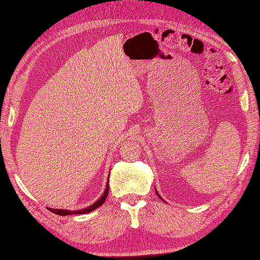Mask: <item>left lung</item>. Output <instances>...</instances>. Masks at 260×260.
I'll use <instances>...</instances> for the list:
<instances>
[{
    "label": "left lung",
    "instance_id": "8db88e82",
    "mask_svg": "<svg viewBox=\"0 0 260 260\" xmlns=\"http://www.w3.org/2000/svg\"><path fill=\"white\" fill-rule=\"evenodd\" d=\"M155 191H156V193H157V196H158V197H159V198H160V199H161V197H160V196H159V194H158V192H157V190H156V189H155ZM161 200H162V199H161ZM162 201H164V200H162Z\"/></svg>",
    "mask_w": 260,
    "mask_h": 260
}]
</instances>
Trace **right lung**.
I'll list each match as a JSON object with an SVG mask.
<instances>
[{"label":"right lung","mask_w":260,"mask_h":260,"mask_svg":"<svg viewBox=\"0 0 260 260\" xmlns=\"http://www.w3.org/2000/svg\"><path fill=\"white\" fill-rule=\"evenodd\" d=\"M109 178V176H108ZM108 191H109V180H107V184H106V188L104 190V192L96 202H94L92 205H90L84 209H78V210H69V209H54V208H49V210H51L52 212H54L55 214H58V216H67V214H83V213H89L93 211L94 209L99 208L100 206H102L104 204V202L108 196Z\"/></svg>","instance_id":"add662e5"}]
</instances>
